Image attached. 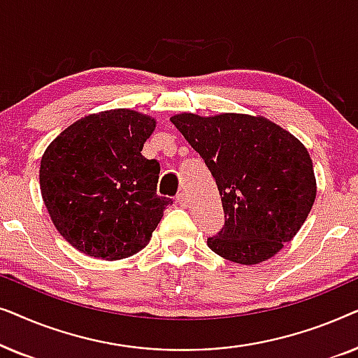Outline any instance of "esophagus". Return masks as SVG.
Instances as JSON below:
<instances>
[{
    "mask_svg": "<svg viewBox=\"0 0 358 358\" xmlns=\"http://www.w3.org/2000/svg\"><path fill=\"white\" fill-rule=\"evenodd\" d=\"M176 200H178L179 205H182V207H185V205L189 203V195L185 192H179L178 197H176Z\"/></svg>",
    "mask_w": 358,
    "mask_h": 358,
    "instance_id": "1",
    "label": "esophagus"
}]
</instances>
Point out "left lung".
I'll return each instance as SVG.
<instances>
[{"instance_id":"obj_1","label":"left lung","mask_w":358,"mask_h":358,"mask_svg":"<svg viewBox=\"0 0 358 358\" xmlns=\"http://www.w3.org/2000/svg\"><path fill=\"white\" fill-rule=\"evenodd\" d=\"M202 156L222 195L224 224L208 248L231 262L252 266L292 241L316 199L305 146L264 117L220 114L171 117Z\"/></svg>"}]
</instances>
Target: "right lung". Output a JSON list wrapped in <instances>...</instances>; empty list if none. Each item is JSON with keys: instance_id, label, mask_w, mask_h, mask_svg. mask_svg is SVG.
Wrapping results in <instances>:
<instances>
[{"instance_id": "1", "label": "right lung", "mask_w": 358, "mask_h": 358, "mask_svg": "<svg viewBox=\"0 0 358 358\" xmlns=\"http://www.w3.org/2000/svg\"><path fill=\"white\" fill-rule=\"evenodd\" d=\"M155 125V119L129 109L91 114L63 130L43 153V203L58 233L86 256H134L173 203L156 194L159 163L141 155Z\"/></svg>"}]
</instances>
